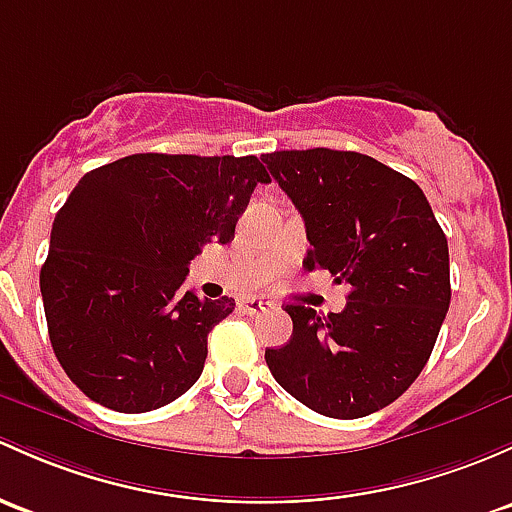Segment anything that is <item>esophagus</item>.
I'll use <instances>...</instances> for the list:
<instances>
[{
	"instance_id": "obj_1",
	"label": "esophagus",
	"mask_w": 512,
	"mask_h": 512,
	"mask_svg": "<svg viewBox=\"0 0 512 512\" xmlns=\"http://www.w3.org/2000/svg\"><path fill=\"white\" fill-rule=\"evenodd\" d=\"M270 309V301H265V299H245V301H240V311L242 314H247V316H255V314H262V311H267Z\"/></svg>"
}]
</instances>
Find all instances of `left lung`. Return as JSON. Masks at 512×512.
Masks as SVG:
<instances>
[{"instance_id":"left-lung-1","label":"left lung","mask_w":512,"mask_h":512,"mask_svg":"<svg viewBox=\"0 0 512 512\" xmlns=\"http://www.w3.org/2000/svg\"><path fill=\"white\" fill-rule=\"evenodd\" d=\"M306 225L304 267L351 284L341 314L287 304L292 338L267 348L274 380L309 410L358 419L395 402L449 311V245L422 188L358 152L262 154Z\"/></svg>"}]
</instances>
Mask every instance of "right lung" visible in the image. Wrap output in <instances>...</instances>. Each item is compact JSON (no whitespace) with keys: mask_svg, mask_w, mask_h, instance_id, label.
I'll use <instances>...</instances> for the list:
<instances>
[{"mask_svg":"<svg viewBox=\"0 0 512 512\" xmlns=\"http://www.w3.org/2000/svg\"><path fill=\"white\" fill-rule=\"evenodd\" d=\"M257 157L132 154L88 171L56 213L41 297L53 353L115 412L169 405L201 378L208 333L235 299L181 292L206 242H230Z\"/></svg>","mask_w":512,"mask_h":512,"instance_id":"right-lung-1","label":"right lung"}]
</instances>
